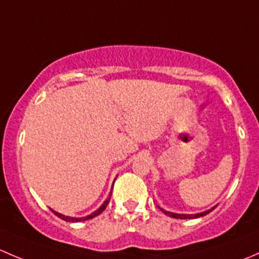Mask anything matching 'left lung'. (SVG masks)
<instances>
[{"mask_svg":"<svg viewBox=\"0 0 259 259\" xmlns=\"http://www.w3.org/2000/svg\"><path fill=\"white\" fill-rule=\"evenodd\" d=\"M215 207H217V205H215ZM215 207H213V208H211V209H209V210H205V211H203V213H198V214H177V213H171V211L164 210V209H161V210H163V213H164V214H166V215L171 217V218H179V219H193V218H199V217L207 215V214H208V213H210V211L213 210L214 208H215Z\"/></svg>","mask_w":259,"mask_h":259,"instance_id":"1","label":"left lung"}]
</instances>
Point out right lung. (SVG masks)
<instances>
[{"mask_svg": "<svg viewBox=\"0 0 259 259\" xmlns=\"http://www.w3.org/2000/svg\"><path fill=\"white\" fill-rule=\"evenodd\" d=\"M110 197H111V193H110ZM110 197H109L108 199H106L105 202H104V204L101 205V207L99 208L98 210H95V211H94V213H91L90 215L82 217V218H71V217H65V215H62V214L57 213V211H55V210H52V211H54L55 215H57V217H59V218L64 219V221H66V222H83V221H88V219H91V218H94V217L99 215V214H100V213H103V210L105 209L106 205H108L109 202H110Z\"/></svg>", "mask_w": 259, "mask_h": 259, "instance_id": "right-lung-1", "label": "right lung"}]
</instances>
